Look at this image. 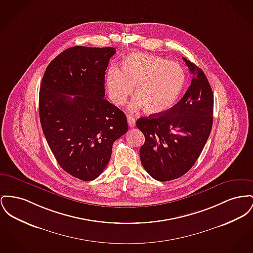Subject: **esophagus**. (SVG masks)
Here are the masks:
<instances>
[{
  "label": "esophagus",
  "instance_id": "obj_1",
  "mask_svg": "<svg viewBox=\"0 0 253 253\" xmlns=\"http://www.w3.org/2000/svg\"><path fill=\"white\" fill-rule=\"evenodd\" d=\"M127 120H128L129 126H130V127H134V125H135V119H134L132 116L128 115V116H127Z\"/></svg>",
  "mask_w": 253,
  "mask_h": 253
}]
</instances>
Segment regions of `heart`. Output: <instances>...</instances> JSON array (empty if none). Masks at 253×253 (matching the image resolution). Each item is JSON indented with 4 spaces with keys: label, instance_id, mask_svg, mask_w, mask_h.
<instances>
[{
    "label": "heart",
    "instance_id": "b5f03b06",
    "mask_svg": "<svg viewBox=\"0 0 253 253\" xmlns=\"http://www.w3.org/2000/svg\"><path fill=\"white\" fill-rule=\"evenodd\" d=\"M184 81V72L178 63L140 52L126 56L121 71L111 66L106 76L108 93L115 104H124L134 86L136 96L129 110L144 109L148 115L162 114L175 104Z\"/></svg>",
    "mask_w": 253,
    "mask_h": 253
}]
</instances>
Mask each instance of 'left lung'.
Returning a JSON list of instances; mask_svg holds the SVG:
<instances>
[{"mask_svg": "<svg viewBox=\"0 0 253 253\" xmlns=\"http://www.w3.org/2000/svg\"><path fill=\"white\" fill-rule=\"evenodd\" d=\"M184 60L191 85L178 103L159 115L136 120L145 136L141 164L152 178L168 181L187 173L205 147L213 123L214 97L205 73Z\"/></svg>", "mask_w": 253, "mask_h": 253, "instance_id": "8db88e82", "label": "left lung"}]
</instances>
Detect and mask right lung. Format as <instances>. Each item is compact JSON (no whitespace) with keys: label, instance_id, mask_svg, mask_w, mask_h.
<instances>
[{"label":"right lung","instance_id":"1","mask_svg":"<svg viewBox=\"0 0 253 253\" xmlns=\"http://www.w3.org/2000/svg\"><path fill=\"white\" fill-rule=\"evenodd\" d=\"M116 52L111 46L67 48L48 64L40 87L46 142L60 166L85 181L102 173L114 142L128 131L124 113L104 98L105 72Z\"/></svg>","mask_w":253,"mask_h":253}]
</instances>
